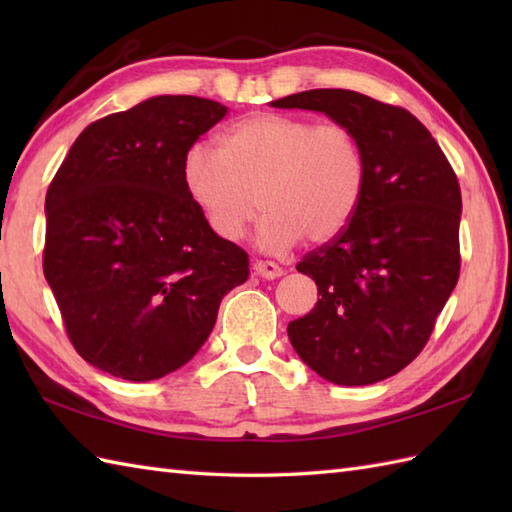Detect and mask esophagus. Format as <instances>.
Here are the masks:
<instances>
[{
    "instance_id": "1",
    "label": "esophagus",
    "mask_w": 512,
    "mask_h": 512,
    "mask_svg": "<svg viewBox=\"0 0 512 512\" xmlns=\"http://www.w3.org/2000/svg\"><path fill=\"white\" fill-rule=\"evenodd\" d=\"M253 270H255V275L264 277V279H277L284 275V268L275 262H264V259H257V262L253 264Z\"/></svg>"
}]
</instances>
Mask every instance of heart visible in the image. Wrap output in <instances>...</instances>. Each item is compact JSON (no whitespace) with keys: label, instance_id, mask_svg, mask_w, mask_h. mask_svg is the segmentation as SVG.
<instances>
[{"label":"heart","instance_id":"obj_1","mask_svg":"<svg viewBox=\"0 0 512 512\" xmlns=\"http://www.w3.org/2000/svg\"><path fill=\"white\" fill-rule=\"evenodd\" d=\"M189 198L211 231L239 242L259 209V244L288 250L341 235L361 206L367 160L361 138L343 123L257 114L217 136L215 151L193 145L182 162Z\"/></svg>","mask_w":512,"mask_h":512}]
</instances>
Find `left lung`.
Instances as JSON below:
<instances>
[{
  "label": "left lung",
  "instance_id": "8db88e82",
  "mask_svg": "<svg viewBox=\"0 0 512 512\" xmlns=\"http://www.w3.org/2000/svg\"><path fill=\"white\" fill-rule=\"evenodd\" d=\"M273 105L323 112L361 138V206L341 235L297 264L321 299L288 323V336L301 361L330 383H378L422 352L458 284V176L405 107L352 90H308Z\"/></svg>",
  "mask_w": 512,
  "mask_h": 512
}]
</instances>
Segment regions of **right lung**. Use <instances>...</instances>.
I'll use <instances>...</instances> for the list:
<instances>
[{"instance_id": "right-lung-1", "label": "right lung", "mask_w": 512, "mask_h": 512, "mask_svg": "<svg viewBox=\"0 0 512 512\" xmlns=\"http://www.w3.org/2000/svg\"><path fill=\"white\" fill-rule=\"evenodd\" d=\"M226 107L154 96L88 125L46 193L43 275L90 365L145 383L200 350L246 250L217 237L182 180L195 140Z\"/></svg>"}]
</instances>
